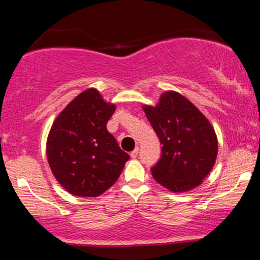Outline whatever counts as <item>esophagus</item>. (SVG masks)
<instances>
[{"mask_svg":"<svg viewBox=\"0 0 260 260\" xmlns=\"http://www.w3.org/2000/svg\"><path fill=\"white\" fill-rule=\"evenodd\" d=\"M138 153H139V148L136 147V149H134L132 153H131V157H132V159H136V157L138 156Z\"/></svg>","mask_w":260,"mask_h":260,"instance_id":"esophagus-1","label":"esophagus"}]
</instances>
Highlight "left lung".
<instances>
[{
    "mask_svg": "<svg viewBox=\"0 0 260 260\" xmlns=\"http://www.w3.org/2000/svg\"><path fill=\"white\" fill-rule=\"evenodd\" d=\"M160 140L161 156L151 168L155 181L172 192H184L202 183L213 169L217 139L204 115L181 94H162L156 106H144Z\"/></svg>",
    "mask_w": 260,
    "mask_h": 260,
    "instance_id": "8db88e82",
    "label": "left lung"
}]
</instances>
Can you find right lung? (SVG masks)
<instances>
[{
    "label": "right lung",
    "mask_w": 260,
    "mask_h": 260,
    "mask_svg": "<svg viewBox=\"0 0 260 260\" xmlns=\"http://www.w3.org/2000/svg\"><path fill=\"white\" fill-rule=\"evenodd\" d=\"M115 110L99 91L88 89L53 122L46 144L47 160L56 180L74 196L103 194L129 160L106 128Z\"/></svg>",
    "instance_id": "1"
}]
</instances>
